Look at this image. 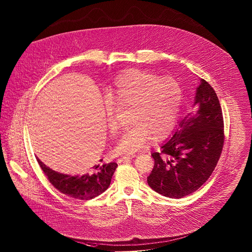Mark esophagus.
I'll list each match as a JSON object with an SVG mask.
<instances>
[{
	"instance_id": "esophagus-1",
	"label": "esophagus",
	"mask_w": 252,
	"mask_h": 252,
	"mask_svg": "<svg viewBox=\"0 0 252 252\" xmlns=\"http://www.w3.org/2000/svg\"><path fill=\"white\" fill-rule=\"evenodd\" d=\"M134 157H135V155H127V156H125V157L120 158L118 159V161H119V162H125V161H127L128 159H130V158H134Z\"/></svg>"
}]
</instances>
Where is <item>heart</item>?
<instances>
[{"instance_id": "obj_1", "label": "heart", "mask_w": 252, "mask_h": 252, "mask_svg": "<svg viewBox=\"0 0 252 252\" xmlns=\"http://www.w3.org/2000/svg\"><path fill=\"white\" fill-rule=\"evenodd\" d=\"M182 91L178 83L169 77L158 76L139 70H131L115 81L109 98L104 101L106 121L110 130L116 133L119 123L115 104L129 108V123L116 146L119 154H133L144 148L152 139L164 137L172 127L179 111Z\"/></svg>"}]
</instances>
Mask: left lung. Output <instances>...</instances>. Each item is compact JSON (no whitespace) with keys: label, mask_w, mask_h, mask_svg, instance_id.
Wrapping results in <instances>:
<instances>
[{"label":"left lung","mask_w":252,"mask_h":252,"mask_svg":"<svg viewBox=\"0 0 252 252\" xmlns=\"http://www.w3.org/2000/svg\"><path fill=\"white\" fill-rule=\"evenodd\" d=\"M193 112L178 124L173 135L152 153L154 168L147 177L157 193L180 199L197 191L213 172L224 145L222 109L216 93L201 79Z\"/></svg>","instance_id":"1"}]
</instances>
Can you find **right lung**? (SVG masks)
<instances>
[{
    "instance_id": "obj_1",
    "label": "right lung",
    "mask_w": 252,
    "mask_h": 252,
    "mask_svg": "<svg viewBox=\"0 0 252 252\" xmlns=\"http://www.w3.org/2000/svg\"><path fill=\"white\" fill-rule=\"evenodd\" d=\"M37 160L54 188L70 198L83 201L92 200L105 192L118 166L116 162L103 163L101 166L94 165L93 168L95 170L90 169L82 174L69 175L51 169L38 158Z\"/></svg>"
}]
</instances>
